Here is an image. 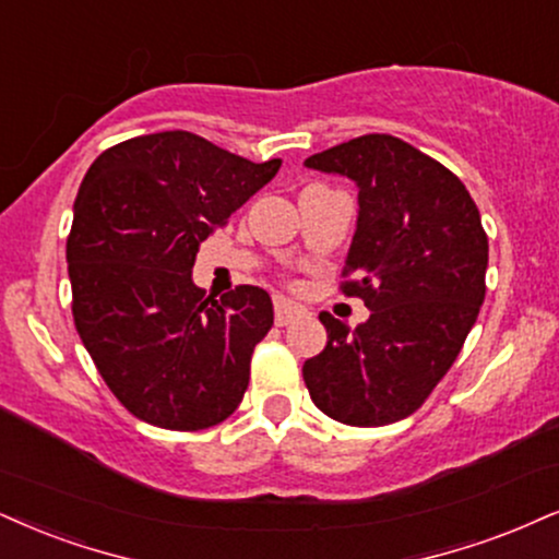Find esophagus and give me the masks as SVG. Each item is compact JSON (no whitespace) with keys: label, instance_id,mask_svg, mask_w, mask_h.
Wrapping results in <instances>:
<instances>
[{"label":"esophagus","instance_id":"esophagus-1","mask_svg":"<svg viewBox=\"0 0 559 559\" xmlns=\"http://www.w3.org/2000/svg\"><path fill=\"white\" fill-rule=\"evenodd\" d=\"M306 313L298 302L287 300V298H277L274 300V321H277V326H287V323H293L295 319H300V316Z\"/></svg>","mask_w":559,"mask_h":559}]
</instances>
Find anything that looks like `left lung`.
Here are the masks:
<instances>
[{"instance_id": "8db88e82", "label": "left lung", "mask_w": 559, "mask_h": 559, "mask_svg": "<svg viewBox=\"0 0 559 559\" xmlns=\"http://www.w3.org/2000/svg\"><path fill=\"white\" fill-rule=\"evenodd\" d=\"M306 168L357 186L344 295L370 319L319 313L326 347L302 365L313 404L336 423L381 427L417 412L464 347L485 300L487 236L451 170L391 134L323 150Z\"/></svg>"}]
</instances>
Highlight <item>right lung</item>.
Segmentation results:
<instances>
[{
    "label": "right lung",
    "mask_w": 559,
    "mask_h": 559,
    "mask_svg": "<svg viewBox=\"0 0 559 559\" xmlns=\"http://www.w3.org/2000/svg\"><path fill=\"white\" fill-rule=\"evenodd\" d=\"M191 132L134 136L90 165L67 238L72 316L114 396L144 423L204 430L238 409L272 298H204L199 246L277 176Z\"/></svg>",
    "instance_id": "right-lung-1"
}]
</instances>
